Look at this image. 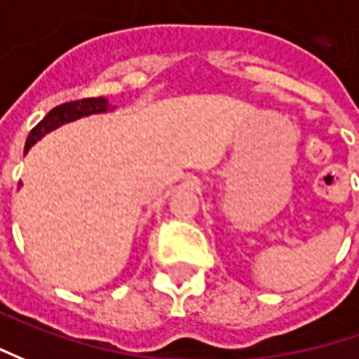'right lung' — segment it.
Wrapping results in <instances>:
<instances>
[{"label": "right lung", "instance_id": "add662e5", "mask_svg": "<svg viewBox=\"0 0 359 359\" xmlns=\"http://www.w3.org/2000/svg\"><path fill=\"white\" fill-rule=\"evenodd\" d=\"M111 109L109 101L105 97H91V99H81V101H71V103H63V105L51 109L35 127L32 133L27 135L25 141V153L32 149L37 141H41L47 133L59 129L61 125L77 121L81 117H89V115H99V113H107Z\"/></svg>", "mask_w": 359, "mask_h": 359}]
</instances>
